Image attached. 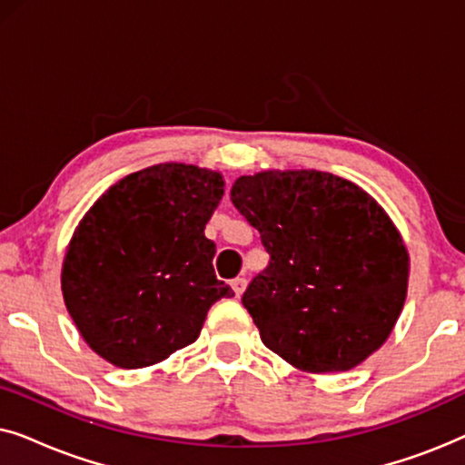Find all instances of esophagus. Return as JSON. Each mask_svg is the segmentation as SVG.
Wrapping results in <instances>:
<instances>
[{"label":"esophagus","mask_w":465,"mask_h":465,"mask_svg":"<svg viewBox=\"0 0 465 465\" xmlns=\"http://www.w3.org/2000/svg\"><path fill=\"white\" fill-rule=\"evenodd\" d=\"M232 290H234V296H241L245 292V288H247V279L245 277H237V279H232Z\"/></svg>","instance_id":"esophagus-1"}]
</instances>
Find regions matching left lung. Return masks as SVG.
I'll return each mask as SVG.
<instances>
[{"mask_svg":"<svg viewBox=\"0 0 465 465\" xmlns=\"http://www.w3.org/2000/svg\"><path fill=\"white\" fill-rule=\"evenodd\" d=\"M231 201L271 256L243 294L271 351L302 372H345L390 339L411 260L366 190L326 171H260Z\"/></svg>","mask_w":465,"mask_h":465,"instance_id":"1","label":"left lung"}]
</instances>
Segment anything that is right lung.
I'll return each mask as SVG.
<instances>
[{
    "instance_id": "obj_1",
    "label": "right lung",
    "mask_w": 465,
    "mask_h": 465,
    "mask_svg": "<svg viewBox=\"0 0 465 465\" xmlns=\"http://www.w3.org/2000/svg\"><path fill=\"white\" fill-rule=\"evenodd\" d=\"M222 173L163 163L114 183L84 213L61 271L82 339L118 368H145L199 339L207 311L234 292L213 272L205 224Z\"/></svg>"
}]
</instances>
